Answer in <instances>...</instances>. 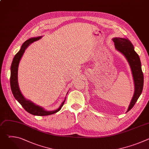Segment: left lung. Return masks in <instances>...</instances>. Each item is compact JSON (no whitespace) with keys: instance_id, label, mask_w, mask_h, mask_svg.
Here are the masks:
<instances>
[{"instance_id":"1","label":"left lung","mask_w":149,"mask_h":149,"mask_svg":"<svg viewBox=\"0 0 149 149\" xmlns=\"http://www.w3.org/2000/svg\"><path fill=\"white\" fill-rule=\"evenodd\" d=\"M113 40L114 42L116 50L122 54L128 62L134 81V93L128 110L126 111L127 113L133 107L143 91L144 77L141 61L139 55L134 51L133 45L129 39L116 37L113 38Z\"/></svg>"}]
</instances>
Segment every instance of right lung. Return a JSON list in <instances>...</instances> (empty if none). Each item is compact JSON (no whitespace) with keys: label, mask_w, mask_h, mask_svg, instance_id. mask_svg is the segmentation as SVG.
Here are the masks:
<instances>
[{"label":"right lung","mask_w":149,"mask_h":149,"mask_svg":"<svg viewBox=\"0 0 149 149\" xmlns=\"http://www.w3.org/2000/svg\"><path fill=\"white\" fill-rule=\"evenodd\" d=\"M42 36H38L29 38V39L26 40L24 43L21 46V48L19 51L15 55L13 58V61L12 62V65L10 67V87L12 94L15 97V98L21 104L23 108L29 113L35 115V116H45L51 115L54 113H57L59 111L62 107L63 106V104L65 102L66 100V97L65 98V100L63 101L59 107L52 111H47L44 109L43 107H40L39 105L35 104L34 102L31 101L29 100H27L23 94L21 93L20 88L19 87V84H18V67L20 61L22 58L26 49L33 42L38 40L39 39H41ZM68 93H67V94Z\"/></svg>","instance_id":"obj_1"}]
</instances>
